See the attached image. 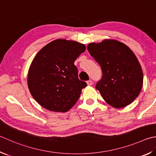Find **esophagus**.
<instances>
[{"label":"esophagus","mask_w":156,"mask_h":156,"mask_svg":"<svg viewBox=\"0 0 156 156\" xmlns=\"http://www.w3.org/2000/svg\"><path fill=\"white\" fill-rule=\"evenodd\" d=\"M87 85L90 86V85H92V84H93V82H92V80H88V81L87 82Z\"/></svg>","instance_id":"esophagus-1"}]
</instances>
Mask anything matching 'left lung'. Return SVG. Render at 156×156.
Segmentation results:
<instances>
[{"label":"left lung","instance_id":"left-lung-1","mask_svg":"<svg viewBox=\"0 0 156 156\" xmlns=\"http://www.w3.org/2000/svg\"><path fill=\"white\" fill-rule=\"evenodd\" d=\"M87 49L102 70V78L95 87L104 100L115 108L129 105L143 83V70L134 53L115 39L90 43Z\"/></svg>","mask_w":156,"mask_h":156}]
</instances>
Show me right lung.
Masks as SVG:
<instances>
[{
	"mask_svg": "<svg viewBox=\"0 0 156 156\" xmlns=\"http://www.w3.org/2000/svg\"><path fill=\"white\" fill-rule=\"evenodd\" d=\"M86 46L58 39L39 51L28 72V87L39 104L50 111L66 112L77 102L85 82L80 80L73 63Z\"/></svg>",
	"mask_w": 156,
	"mask_h": 156,
	"instance_id": "right-lung-1",
	"label": "right lung"
}]
</instances>
